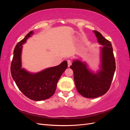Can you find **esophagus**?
I'll return each mask as SVG.
<instances>
[{"instance_id": "obj_1", "label": "esophagus", "mask_w": 130, "mask_h": 130, "mask_svg": "<svg viewBox=\"0 0 130 130\" xmlns=\"http://www.w3.org/2000/svg\"><path fill=\"white\" fill-rule=\"evenodd\" d=\"M67 63H68V67H69L71 66V64H72V62H71V61H70V60H67Z\"/></svg>"}]
</instances>
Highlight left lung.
I'll use <instances>...</instances> for the list:
<instances>
[{
	"label": "left lung",
	"instance_id": "8db88e82",
	"mask_svg": "<svg viewBox=\"0 0 130 130\" xmlns=\"http://www.w3.org/2000/svg\"><path fill=\"white\" fill-rule=\"evenodd\" d=\"M101 48V70L94 73L85 62L74 60L70 68L74 72L77 92L87 98H95L104 95L110 88L116 70V61L111 43L99 32L94 31Z\"/></svg>",
	"mask_w": 130,
	"mask_h": 130
}]
</instances>
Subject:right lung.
<instances>
[{
	"label": "right lung",
	"instance_id": "add662e5",
	"mask_svg": "<svg viewBox=\"0 0 130 130\" xmlns=\"http://www.w3.org/2000/svg\"><path fill=\"white\" fill-rule=\"evenodd\" d=\"M32 34L33 31H31L15 46L11 64V73L17 87L26 97L32 100L41 101L53 95L57 82L62 73L67 68L68 63L64 61L58 66L37 73H31L22 68V45Z\"/></svg>",
	"mask_w": 130,
	"mask_h": 130
}]
</instances>
